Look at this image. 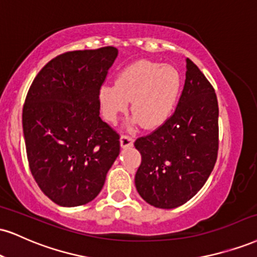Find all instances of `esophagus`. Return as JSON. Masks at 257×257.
I'll list each match as a JSON object with an SVG mask.
<instances>
[{"label": "esophagus", "mask_w": 257, "mask_h": 257, "mask_svg": "<svg viewBox=\"0 0 257 257\" xmlns=\"http://www.w3.org/2000/svg\"><path fill=\"white\" fill-rule=\"evenodd\" d=\"M133 142H134V139L129 137V135L123 134L122 137H120V146H122V148H128L133 146Z\"/></svg>", "instance_id": "esophagus-1"}]
</instances>
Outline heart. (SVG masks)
Here are the masks:
<instances>
[{
	"label": "heart",
	"instance_id": "heart-1",
	"mask_svg": "<svg viewBox=\"0 0 257 257\" xmlns=\"http://www.w3.org/2000/svg\"><path fill=\"white\" fill-rule=\"evenodd\" d=\"M181 88V76L174 67L139 61L123 69L115 86L99 92L104 116L115 122L132 100V113L146 129L162 125L171 115Z\"/></svg>",
	"mask_w": 257,
	"mask_h": 257
}]
</instances>
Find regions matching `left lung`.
Listing matches in <instances>:
<instances>
[{
  "mask_svg": "<svg viewBox=\"0 0 257 257\" xmlns=\"http://www.w3.org/2000/svg\"><path fill=\"white\" fill-rule=\"evenodd\" d=\"M185 68L184 87L175 112L134 142L142 158L135 175L137 190L157 208H176L195 196L217 162V94L189 58Z\"/></svg>",
  "mask_w": 257,
  "mask_h": 257,
  "instance_id": "obj_1",
  "label": "left lung"
}]
</instances>
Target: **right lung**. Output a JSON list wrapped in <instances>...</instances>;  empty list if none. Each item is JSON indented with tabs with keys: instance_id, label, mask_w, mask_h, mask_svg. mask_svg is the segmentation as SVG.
<instances>
[{
	"instance_id": "right-lung-1",
	"label": "right lung",
	"mask_w": 257,
	"mask_h": 257,
	"mask_svg": "<svg viewBox=\"0 0 257 257\" xmlns=\"http://www.w3.org/2000/svg\"><path fill=\"white\" fill-rule=\"evenodd\" d=\"M117 54L104 46L58 55L27 92L23 128L31 174L60 206L95 199L119 154V134L99 117V92Z\"/></svg>"
}]
</instances>
